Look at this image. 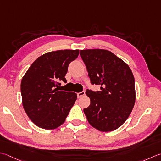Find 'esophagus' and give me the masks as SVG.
I'll list each match as a JSON object with an SVG mask.
<instances>
[{
    "instance_id": "34e87169",
    "label": "esophagus",
    "mask_w": 161,
    "mask_h": 161,
    "mask_svg": "<svg viewBox=\"0 0 161 161\" xmlns=\"http://www.w3.org/2000/svg\"><path fill=\"white\" fill-rule=\"evenodd\" d=\"M77 97H78V98H79V97H81V96H83L85 95V91H81V92L77 93Z\"/></svg>"
}]
</instances>
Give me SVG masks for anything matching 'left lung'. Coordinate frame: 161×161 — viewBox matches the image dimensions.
Returning <instances> with one entry per match:
<instances>
[{"label":"left lung","instance_id":"obj_1","mask_svg":"<svg viewBox=\"0 0 161 161\" xmlns=\"http://www.w3.org/2000/svg\"><path fill=\"white\" fill-rule=\"evenodd\" d=\"M91 84L100 91L87 89L90 105L84 112L91 125L102 132L119 128L127 120L135 102V79L130 68L105 49L80 50Z\"/></svg>","mask_w":161,"mask_h":161}]
</instances>
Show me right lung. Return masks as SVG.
<instances>
[{
    "label": "right lung",
    "instance_id": "obj_1",
    "mask_svg": "<svg viewBox=\"0 0 161 161\" xmlns=\"http://www.w3.org/2000/svg\"><path fill=\"white\" fill-rule=\"evenodd\" d=\"M80 50H58L40 56L30 66L21 82L22 105L28 117L37 126L52 130L65 121L77 100V94L58 91V81L65 76L70 62Z\"/></svg>",
    "mask_w": 161,
    "mask_h": 161
}]
</instances>
